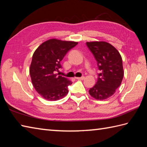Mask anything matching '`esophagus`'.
I'll return each mask as SVG.
<instances>
[{
    "instance_id": "34e87169",
    "label": "esophagus",
    "mask_w": 147,
    "mask_h": 147,
    "mask_svg": "<svg viewBox=\"0 0 147 147\" xmlns=\"http://www.w3.org/2000/svg\"><path fill=\"white\" fill-rule=\"evenodd\" d=\"M76 78V79H77V80H83L85 79V77H84V76H82V77H77V78Z\"/></svg>"
}]
</instances>
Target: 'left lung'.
I'll return each instance as SVG.
<instances>
[{
    "label": "left lung",
    "mask_w": 147,
    "mask_h": 147,
    "mask_svg": "<svg viewBox=\"0 0 147 147\" xmlns=\"http://www.w3.org/2000/svg\"><path fill=\"white\" fill-rule=\"evenodd\" d=\"M86 45L94 56L100 73L95 85L89 93L96 100L110 97L121 85L124 76L122 57L117 50L105 42H86Z\"/></svg>",
    "instance_id": "obj_1"
}]
</instances>
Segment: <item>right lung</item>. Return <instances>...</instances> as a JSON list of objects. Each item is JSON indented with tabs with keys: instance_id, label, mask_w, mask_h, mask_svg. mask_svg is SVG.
I'll return each mask as SVG.
<instances>
[{
	"instance_id": "right-lung-1",
	"label": "right lung",
	"mask_w": 147,
	"mask_h": 147,
	"mask_svg": "<svg viewBox=\"0 0 147 147\" xmlns=\"http://www.w3.org/2000/svg\"><path fill=\"white\" fill-rule=\"evenodd\" d=\"M78 42L51 39L43 42L34 52L30 74L34 88L43 98L55 101L68 93L72 82L55 74L61 68V61Z\"/></svg>"
}]
</instances>
